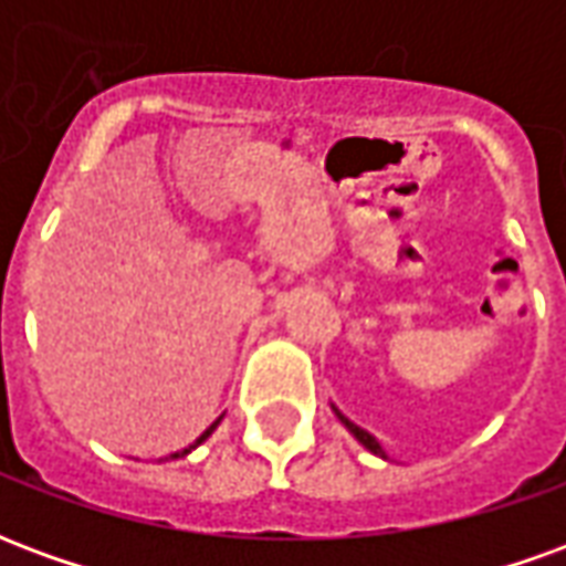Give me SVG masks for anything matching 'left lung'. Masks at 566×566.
I'll list each match as a JSON object with an SVG mask.
<instances>
[{"label":"left lung","instance_id":"left-lung-1","mask_svg":"<svg viewBox=\"0 0 566 566\" xmlns=\"http://www.w3.org/2000/svg\"><path fill=\"white\" fill-rule=\"evenodd\" d=\"M333 412H336V418H339V421H343L345 430H348V433H352V437H355L357 442H360V446H364V449L373 451V454H381V458H385V449H381V446H379V439L373 437V433H367V430H364V427H357L355 421H348V418H345L343 412H339V409H336V406H333Z\"/></svg>","mask_w":566,"mask_h":566}]
</instances>
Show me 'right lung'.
<instances>
[{
	"label": "right lung",
	"instance_id": "right-lung-1",
	"mask_svg": "<svg viewBox=\"0 0 566 566\" xmlns=\"http://www.w3.org/2000/svg\"><path fill=\"white\" fill-rule=\"evenodd\" d=\"M223 418V416H221ZM221 418H214V421H211L209 427H206V430H202V433H199L197 439H193V442H190V446H187V449H181V451H172V454H169V458H166V461H175V458H185V454H190V451L197 449V446H202V442H206V439L211 437V433H214V427L221 424ZM163 461V458H160Z\"/></svg>",
	"mask_w": 566,
	"mask_h": 566
}]
</instances>
